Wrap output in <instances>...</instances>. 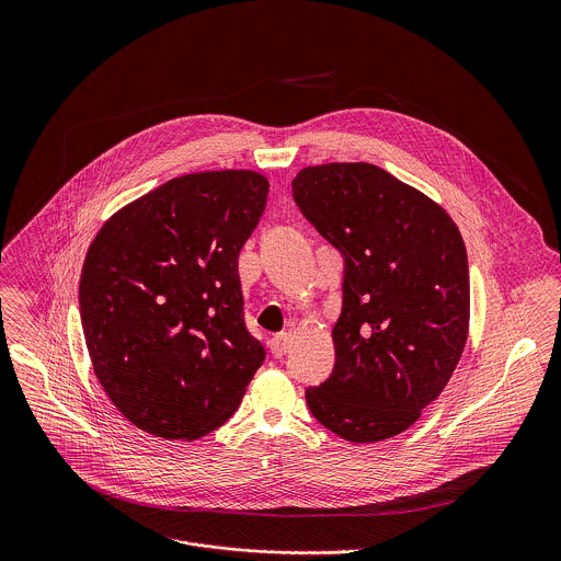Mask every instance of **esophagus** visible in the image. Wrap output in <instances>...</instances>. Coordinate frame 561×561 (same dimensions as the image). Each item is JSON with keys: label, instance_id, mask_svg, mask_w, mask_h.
I'll use <instances>...</instances> for the list:
<instances>
[{"label": "esophagus", "instance_id": "obj_1", "mask_svg": "<svg viewBox=\"0 0 561 561\" xmlns=\"http://www.w3.org/2000/svg\"><path fill=\"white\" fill-rule=\"evenodd\" d=\"M289 347H291V336H289V332H278V334L272 336V341H270V350H272V354H274L276 358H283V356L289 352Z\"/></svg>", "mask_w": 561, "mask_h": 561}]
</instances>
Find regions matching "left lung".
I'll return each instance as SVG.
<instances>
[{"label":"left lung","mask_w":561,"mask_h":561,"mask_svg":"<svg viewBox=\"0 0 561 561\" xmlns=\"http://www.w3.org/2000/svg\"><path fill=\"white\" fill-rule=\"evenodd\" d=\"M307 220L345 259L336 363L307 403L350 443H380L419 421L467 345V248L447 209L365 161L302 168L291 181Z\"/></svg>","instance_id":"1"}]
</instances>
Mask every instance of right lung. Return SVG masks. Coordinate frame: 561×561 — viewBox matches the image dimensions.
I'll list each match as a JSON object with an SVG mask.
<instances>
[{"label":"right lung","mask_w":561,"mask_h":561,"mask_svg":"<svg viewBox=\"0 0 561 561\" xmlns=\"http://www.w3.org/2000/svg\"><path fill=\"white\" fill-rule=\"evenodd\" d=\"M254 170H207L121 207L88 245L80 313L94 376L118 412L196 440L240 405L263 365L245 330L241 245L265 209Z\"/></svg>","instance_id":"right-lung-1"}]
</instances>
